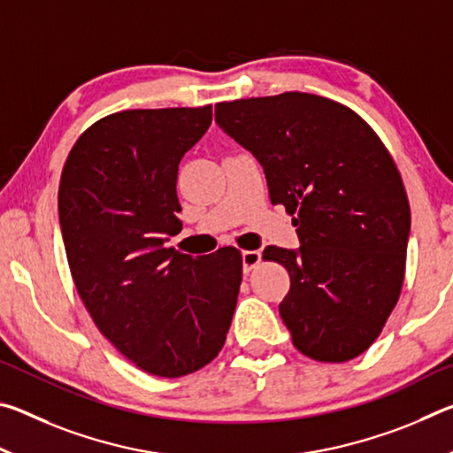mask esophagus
Masks as SVG:
<instances>
[{
	"instance_id": "obj_1",
	"label": "esophagus",
	"mask_w": 453,
	"mask_h": 453,
	"mask_svg": "<svg viewBox=\"0 0 453 453\" xmlns=\"http://www.w3.org/2000/svg\"><path fill=\"white\" fill-rule=\"evenodd\" d=\"M242 262H243V272L250 273L259 262H262V254H259L257 250H248L242 254Z\"/></svg>"
}]
</instances>
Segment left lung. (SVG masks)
I'll return each instance as SVG.
<instances>
[{
	"mask_svg": "<svg viewBox=\"0 0 453 453\" xmlns=\"http://www.w3.org/2000/svg\"><path fill=\"white\" fill-rule=\"evenodd\" d=\"M216 121L296 216L300 250H264L289 273L280 316L294 346L332 364L364 354L400 300L411 221L386 145L354 110L302 91L221 102Z\"/></svg>",
	"mask_w": 453,
	"mask_h": 453,
	"instance_id": "1",
	"label": "left lung"
}]
</instances>
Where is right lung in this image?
Returning <instances> with one entry per match:
<instances>
[{
	"label": "right lung",
	"instance_id": "add662e5",
	"mask_svg": "<svg viewBox=\"0 0 453 453\" xmlns=\"http://www.w3.org/2000/svg\"><path fill=\"white\" fill-rule=\"evenodd\" d=\"M211 105L126 110L89 126L65 159L58 210L75 289L107 340L140 370L181 378L226 343L242 283L240 250L191 257L180 234L178 165Z\"/></svg>",
	"mask_w": 453,
	"mask_h": 453
}]
</instances>
